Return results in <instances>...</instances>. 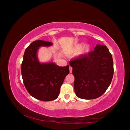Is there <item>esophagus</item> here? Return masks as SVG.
Wrapping results in <instances>:
<instances>
[{"mask_svg":"<svg viewBox=\"0 0 130 130\" xmlns=\"http://www.w3.org/2000/svg\"><path fill=\"white\" fill-rule=\"evenodd\" d=\"M69 72L70 73H72V68L71 67H69Z\"/></svg>","mask_w":130,"mask_h":130,"instance_id":"obj_1","label":"esophagus"}]
</instances>
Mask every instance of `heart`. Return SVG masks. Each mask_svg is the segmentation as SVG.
<instances>
[{
  "label": "heart",
  "instance_id": "b5f03b06",
  "mask_svg": "<svg viewBox=\"0 0 130 130\" xmlns=\"http://www.w3.org/2000/svg\"><path fill=\"white\" fill-rule=\"evenodd\" d=\"M90 49H91V47L89 44H84L83 46V43H77V44H75L73 48H72V50L69 52V54H76V53L79 52L78 54L80 55H83L89 52Z\"/></svg>",
  "mask_w": 130,
  "mask_h": 130
}]
</instances>
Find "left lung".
<instances>
[{"label":"left lung","mask_w":130,"mask_h":130,"mask_svg":"<svg viewBox=\"0 0 130 130\" xmlns=\"http://www.w3.org/2000/svg\"><path fill=\"white\" fill-rule=\"evenodd\" d=\"M69 64L73 68L75 94L80 98L100 97L112 82L113 62L106 46L96 44L94 51L70 61Z\"/></svg>","instance_id":"8db88e82"}]
</instances>
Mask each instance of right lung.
Masks as SVG:
<instances>
[{"label": "right lung", "mask_w": 130, "mask_h": 130, "mask_svg": "<svg viewBox=\"0 0 130 130\" xmlns=\"http://www.w3.org/2000/svg\"><path fill=\"white\" fill-rule=\"evenodd\" d=\"M52 45L51 42L44 40L33 42L25 51L21 64L22 80L26 90L33 97L42 101L58 98L65 76L69 73V65L59 67L53 62L39 61V48Z\"/></svg>", "instance_id": "1"}]
</instances>
